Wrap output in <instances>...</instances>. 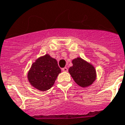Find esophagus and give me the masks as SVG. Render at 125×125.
<instances>
[{
    "label": "esophagus",
    "instance_id": "34e87169",
    "mask_svg": "<svg viewBox=\"0 0 125 125\" xmlns=\"http://www.w3.org/2000/svg\"><path fill=\"white\" fill-rule=\"evenodd\" d=\"M62 71H63V72H67L68 71V69L66 67H65V68H63L62 69Z\"/></svg>",
    "mask_w": 125,
    "mask_h": 125
}]
</instances>
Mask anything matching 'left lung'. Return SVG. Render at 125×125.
<instances>
[{"label": "left lung", "instance_id": "obj_1", "mask_svg": "<svg viewBox=\"0 0 125 125\" xmlns=\"http://www.w3.org/2000/svg\"><path fill=\"white\" fill-rule=\"evenodd\" d=\"M73 66L69 68V73L74 81L82 87H88L96 80V74L93 65L80 57L72 61Z\"/></svg>", "mask_w": 125, "mask_h": 125}]
</instances>
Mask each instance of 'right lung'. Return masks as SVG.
<instances>
[{
  "label": "right lung",
  "mask_w": 125,
  "mask_h": 125,
  "mask_svg": "<svg viewBox=\"0 0 125 125\" xmlns=\"http://www.w3.org/2000/svg\"><path fill=\"white\" fill-rule=\"evenodd\" d=\"M61 72L57 61L46 54L40 57L32 64L27 78L33 87L45 91L53 86Z\"/></svg>",
  "instance_id": "right-lung-1"
}]
</instances>
